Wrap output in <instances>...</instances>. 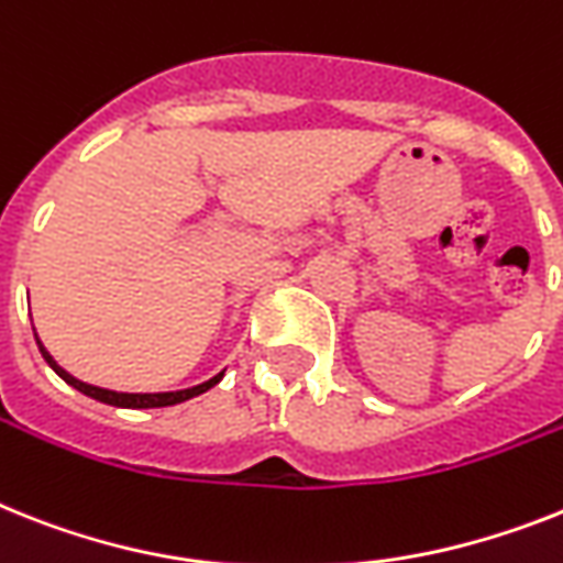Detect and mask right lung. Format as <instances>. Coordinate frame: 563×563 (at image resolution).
<instances>
[{
	"mask_svg": "<svg viewBox=\"0 0 563 563\" xmlns=\"http://www.w3.org/2000/svg\"><path fill=\"white\" fill-rule=\"evenodd\" d=\"M34 336H36V333H34ZM36 345H40V351H42V356H45V362H48L51 368L57 371L59 376H63L65 383L74 385L77 391L88 394V397H95V399H100V402H109V406H118V408H164V406H175V402H184V399L198 397V394L209 391V388H212V385H216V383H221V376H224V374L212 376V379H207V383H201V385H195V388H187V391L120 394V391H109V388H97V385H88V383H80V379H74V376L68 374V371H63L57 365V362L51 360V354H48V351H45V347H42V342H36Z\"/></svg>",
	"mask_w": 563,
	"mask_h": 563,
	"instance_id": "1",
	"label": "right lung"
}]
</instances>
